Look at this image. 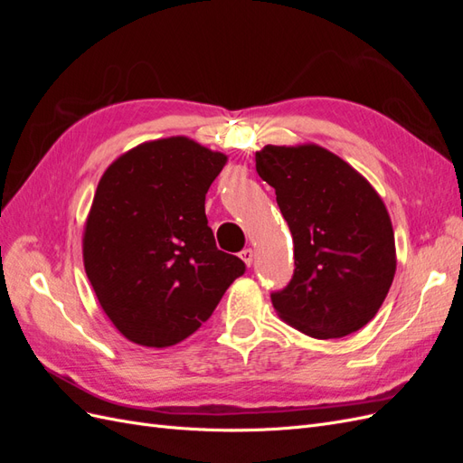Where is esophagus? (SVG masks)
<instances>
[{"label":"esophagus","mask_w":463,"mask_h":463,"mask_svg":"<svg viewBox=\"0 0 463 463\" xmlns=\"http://www.w3.org/2000/svg\"><path fill=\"white\" fill-rule=\"evenodd\" d=\"M240 257H241V260L247 264V266H250V264H253V259H255V250L253 249H243L241 250V253H240Z\"/></svg>","instance_id":"obj_1"}]
</instances>
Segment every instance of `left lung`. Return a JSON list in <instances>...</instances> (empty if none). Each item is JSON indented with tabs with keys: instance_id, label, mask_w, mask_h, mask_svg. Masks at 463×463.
Here are the masks:
<instances>
[{
	"instance_id": "8db88e82",
	"label": "left lung",
	"mask_w": 463,
	"mask_h": 463,
	"mask_svg": "<svg viewBox=\"0 0 463 463\" xmlns=\"http://www.w3.org/2000/svg\"><path fill=\"white\" fill-rule=\"evenodd\" d=\"M293 237L291 282L272 293L289 326L318 340L357 332L381 309L396 274L394 230L369 181L318 145L257 152Z\"/></svg>"
}]
</instances>
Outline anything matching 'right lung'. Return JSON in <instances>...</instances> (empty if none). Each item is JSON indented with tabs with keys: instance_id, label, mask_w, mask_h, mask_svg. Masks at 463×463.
Segmentation results:
<instances>
[{
	"instance_id": "1",
	"label": "right lung",
	"mask_w": 463,
	"mask_h": 463,
	"mask_svg": "<svg viewBox=\"0 0 463 463\" xmlns=\"http://www.w3.org/2000/svg\"><path fill=\"white\" fill-rule=\"evenodd\" d=\"M226 162L187 137L158 138L121 154L98 184L82 260L98 303L129 342L185 340L245 272L216 247L204 214Z\"/></svg>"
}]
</instances>
